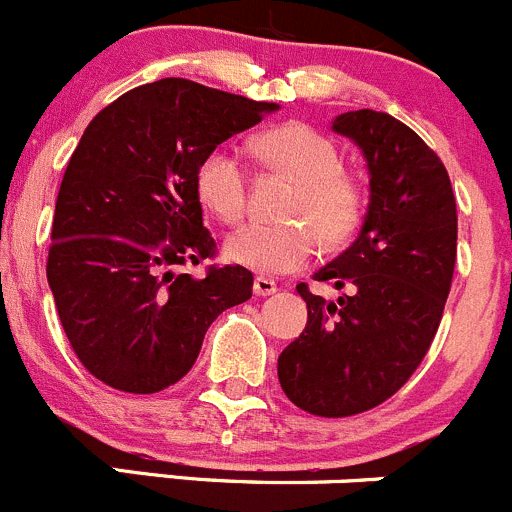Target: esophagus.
<instances>
[{
	"label": "esophagus",
	"instance_id": "34e87169",
	"mask_svg": "<svg viewBox=\"0 0 512 512\" xmlns=\"http://www.w3.org/2000/svg\"><path fill=\"white\" fill-rule=\"evenodd\" d=\"M252 290H255V295L260 297H270L277 292V282L270 280V277H255V285H252Z\"/></svg>",
	"mask_w": 512,
	"mask_h": 512
}]
</instances>
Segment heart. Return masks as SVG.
Here are the masks:
<instances>
[{"instance_id":"b5f03b06","label":"heart","mask_w":512,"mask_h":512,"mask_svg":"<svg viewBox=\"0 0 512 512\" xmlns=\"http://www.w3.org/2000/svg\"><path fill=\"white\" fill-rule=\"evenodd\" d=\"M255 152L272 170L295 180L282 207L285 222L247 225L225 242L235 265L260 275H287L315 260L320 240L337 247L350 240L365 215V190L342 170L335 142L310 124L285 122L255 137ZM195 192L210 215L235 225L245 215L247 167L232 147H212L195 170Z\"/></svg>"}]
</instances>
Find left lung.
<instances>
[{
	"label": "left lung",
	"instance_id": "1",
	"mask_svg": "<svg viewBox=\"0 0 512 512\" xmlns=\"http://www.w3.org/2000/svg\"><path fill=\"white\" fill-rule=\"evenodd\" d=\"M370 170V205L357 240L315 272L347 290L337 302L297 285L307 327L282 350L287 398L320 418H350L393 398L443 320L458 255V210L440 157L385 112L357 109L332 122Z\"/></svg>",
	"mask_w": 512,
	"mask_h": 512
}]
</instances>
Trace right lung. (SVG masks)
<instances>
[{"mask_svg": "<svg viewBox=\"0 0 512 512\" xmlns=\"http://www.w3.org/2000/svg\"><path fill=\"white\" fill-rule=\"evenodd\" d=\"M275 102L167 77L124 92L87 124L52 220L47 280L74 355L104 385L152 395L190 372L217 315L252 297V272L207 267L195 170Z\"/></svg>", "mask_w": 512, "mask_h": 512, "instance_id": "add662e5", "label": "right lung"}]
</instances>
